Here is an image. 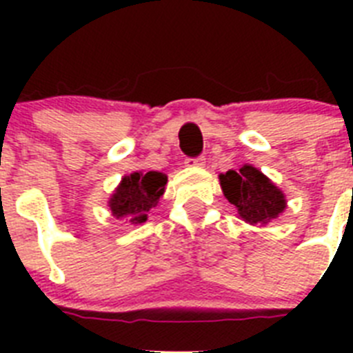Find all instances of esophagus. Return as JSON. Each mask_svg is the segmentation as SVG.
Here are the masks:
<instances>
[{
	"label": "esophagus",
	"instance_id": "obj_1",
	"mask_svg": "<svg viewBox=\"0 0 353 353\" xmlns=\"http://www.w3.org/2000/svg\"><path fill=\"white\" fill-rule=\"evenodd\" d=\"M205 162H207V159H205L203 155H199V157H187L183 164H185V166H189V168H194V166L196 168H203Z\"/></svg>",
	"mask_w": 353,
	"mask_h": 353
}]
</instances>
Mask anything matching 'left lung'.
<instances>
[{
    "mask_svg": "<svg viewBox=\"0 0 353 353\" xmlns=\"http://www.w3.org/2000/svg\"><path fill=\"white\" fill-rule=\"evenodd\" d=\"M219 179L224 196L230 203L235 205L245 223L265 224L285 210V194L256 168L230 170Z\"/></svg>",
    "mask_w": 353,
    "mask_h": 353,
    "instance_id": "left-lung-1",
    "label": "left lung"
}]
</instances>
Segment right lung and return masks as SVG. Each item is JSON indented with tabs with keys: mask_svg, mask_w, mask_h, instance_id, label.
Listing matches in <instances>:
<instances>
[{
	"mask_svg": "<svg viewBox=\"0 0 353 353\" xmlns=\"http://www.w3.org/2000/svg\"><path fill=\"white\" fill-rule=\"evenodd\" d=\"M168 182L166 174L159 171L148 173H132L121 180L120 187L109 199V207L114 217H129L132 224L146 221V212L159 203Z\"/></svg>",
	"mask_w": 353,
	"mask_h": 353,
	"instance_id": "add662e5",
	"label": "right lung"
}]
</instances>
